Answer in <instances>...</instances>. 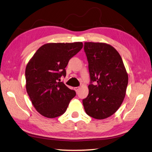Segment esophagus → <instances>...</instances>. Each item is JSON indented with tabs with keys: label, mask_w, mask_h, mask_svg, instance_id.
<instances>
[{
	"label": "esophagus",
	"mask_w": 152,
	"mask_h": 152,
	"mask_svg": "<svg viewBox=\"0 0 152 152\" xmlns=\"http://www.w3.org/2000/svg\"><path fill=\"white\" fill-rule=\"evenodd\" d=\"M80 89V87H75V90L76 92H78L79 90Z\"/></svg>",
	"instance_id": "34e87169"
}]
</instances>
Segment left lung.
I'll use <instances>...</instances> for the list:
<instances>
[{
	"instance_id": "1",
	"label": "left lung",
	"mask_w": 152,
	"mask_h": 152,
	"mask_svg": "<svg viewBox=\"0 0 152 152\" xmlns=\"http://www.w3.org/2000/svg\"><path fill=\"white\" fill-rule=\"evenodd\" d=\"M84 50L91 79L88 94L83 100L85 110L94 118H107L116 113L124 101L128 73L121 56L110 45L85 42ZM94 81L96 86L92 84Z\"/></svg>"
}]
</instances>
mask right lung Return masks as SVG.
Masks as SVG:
<instances>
[{"label":"right lung","instance_id":"add662e5","mask_svg":"<svg viewBox=\"0 0 152 152\" xmlns=\"http://www.w3.org/2000/svg\"><path fill=\"white\" fill-rule=\"evenodd\" d=\"M82 42L49 43L34 53L26 67V87L34 108L42 116L62 115L76 95L63 82L69 59L82 49Z\"/></svg>","mask_w":152,"mask_h":152}]
</instances>
